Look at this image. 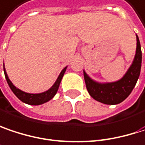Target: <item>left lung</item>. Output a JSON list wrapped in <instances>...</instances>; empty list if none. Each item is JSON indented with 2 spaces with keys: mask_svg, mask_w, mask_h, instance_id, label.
I'll use <instances>...</instances> for the list:
<instances>
[{
  "mask_svg": "<svg viewBox=\"0 0 145 145\" xmlns=\"http://www.w3.org/2000/svg\"><path fill=\"white\" fill-rule=\"evenodd\" d=\"M136 39L137 47L133 63L125 75L118 81L99 83L93 80L84 71L86 88L93 99L105 105H117L124 101L130 95L138 80L142 62L141 46L137 35Z\"/></svg>",
  "mask_w": 145,
  "mask_h": 145,
  "instance_id": "obj_1",
  "label": "left lung"
}]
</instances>
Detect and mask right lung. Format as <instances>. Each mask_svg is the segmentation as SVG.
<instances>
[{"instance_id":"add662e5","label":"right lung","mask_w":145,"mask_h":145,"mask_svg":"<svg viewBox=\"0 0 145 145\" xmlns=\"http://www.w3.org/2000/svg\"><path fill=\"white\" fill-rule=\"evenodd\" d=\"M66 68H67V66L65 67L62 70V71L59 74L56 81L55 82V84L52 86V87H50L48 90H46L45 92H42V93H40V94H30V93H26V92H24V91L20 90V89L16 88V86H14L12 84V82L10 80V79L8 78L7 71L5 70V67H4V73H5V76H6L7 83L10 86V89L12 90V92L15 94V95L18 99L21 100L22 102L25 103V104H28V105H42V104L46 103L47 101L50 100L56 95V94L57 93V90L59 89L60 81H61V80H62V78L64 76V74L66 71Z\"/></svg>"}]
</instances>
